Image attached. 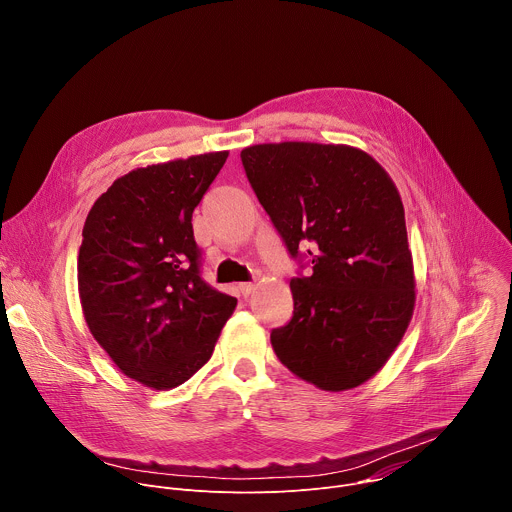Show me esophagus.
<instances>
[{
	"label": "esophagus",
	"instance_id": "1",
	"mask_svg": "<svg viewBox=\"0 0 512 512\" xmlns=\"http://www.w3.org/2000/svg\"><path fill=\"white\" fill-rule=\"evenodd\" d=\"M253 289H255V283H239V294L243 298H249L253 294Z\"/></svg>",
	"mask_w": 512,
	"mask_h": 512
}]
</instances>
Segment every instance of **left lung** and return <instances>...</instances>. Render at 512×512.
Masks as SVG:
<instances>
[{
	"label": "left lung",
	"instance_id": "8db88e82",
	"mask_svg": "<svg viewBox=\"0 0 512 512\" xmlns=\"http://www.w3.org/2000/svg\"><path fill=\"white\" fill-rule=\"evenodd\" d=\"M241 160L291 257L308 249L310 277L289 281L294 318L271 346L296 377L346 391L375 377L415 308V273L399 190L352 145L257 143Z\"/></svg>",
	"mask_w": 512,
	"mask_h": 512
}]
</instances>
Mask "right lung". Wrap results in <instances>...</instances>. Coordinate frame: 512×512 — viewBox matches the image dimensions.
<instances>
[{
  "instance_id": "add662e5",
  "label": "right lung",
  "mask_w": 512,
  "mask_h": 512,
  "mask_svg": "<svg viewBox=\"0 0 512 512\" xmlns=\"http://www.w3.org/2000/svg\"><path fill=\"white\" fill-rule=\"evenodd\" d=\"M229 152L137 168L97 198L83 227L79 298L117 369L143 387L186 383L212 356L237 300L200 277L192 212Z\"/></svg>"
}]
</instances>
